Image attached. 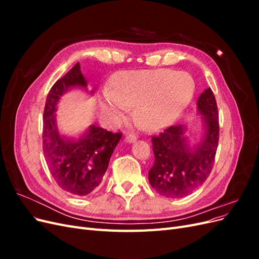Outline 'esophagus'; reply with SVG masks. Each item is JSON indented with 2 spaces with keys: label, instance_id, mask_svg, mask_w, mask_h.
Instances as JSON below:
<instances>
[{
  "label": "esophagus",
  "instance_id": "obj_1",
  "mask_svg": "<svg viewBox=\"0 0 259 259\" xmlns=\"http://www.w3.org/2000/svg\"><path fill=\"white\" fill-rule=\"evenodd\" d=\"M136 139H137V137H136L135 135L130 134V135H127L126 137H125L124 140H125V142H126V143H128V144H132V143H135Z\"/></svg>",
  "mask_w": 259,
  "mask_h": 259
}]
</instances>
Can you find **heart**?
Listing matches in <instances>:
<instances>
[{"label": "heart", "instance_id": "obj_1", "mask_svg": "<svg viewBox=\"0 0 259 259\" xmlns=\"http://www.w3.org/2000/svg\"><path fill=\"white\" fill-rule=\"evenodd\" d=\"M111 85L101 93L100 111L106 121L111 125L122 123L137 103L136 120L149 132L173 123L194 93L191 75L171 69L123 71L113 77Z\"/></svg>", "mask_w": 259, "mask_h": 259}]
</instances>
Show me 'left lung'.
<instances>
[{"label":"left lung","mask_w":259,"mask_h":259,"mask_svg":"<svg viewBox=\"0 0 259 259\" xmlns=\"http://www.w3.org/2000/svg\"><path fill=\"white\" fill-rule=\"evenodd\" d=\"M203 133L200 142L191 144L184 124L166 128L152 137L154 164L149 170V183L161 195L179 199L192 193L205 182L215 162L219 138L217 104L210 89L197 103Z\"/></svg>","instance_id":"8db88e82"}]
</instances>
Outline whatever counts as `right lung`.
I'll return each instance as SVG.
<instances>
[{"mask_svg": "<svg viewBox=\"0 0 259 259\" xmlns=\"http://www.w3.org/2000/svg\"><path fill=\"white\" fill-rule=\"evenodd\" d=\"M88 91V80L80 64L55 83L46 98L43 114V152L53 178L57 185L73 195L84 197L100 185L114 148L121 139L96 125L76 135H68L58 128L56 111L61 96L71 90ZM94 95V91L90 92Z\"/></svg>", "mask_w": 259, "mask_h": 259, "instance_id": "add662e5", "label": "right lung"}]
</instances>
